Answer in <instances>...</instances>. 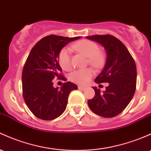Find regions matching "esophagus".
Here are the masks:
<instances>
[{"label": "esophagus", "mask_w": 151, "mask_h": 151, "mask_svg": "<svg viewBox=\"0 0 151 151\" xmlns=\"http://www.w3.org/2000/svg\"><path fill=\"white\" fill-rule=\"evenodd\" d=\"M78 88L79 89H82V90H84V89H86L87 88V87H85V86H81V85H79V86H78Z\"/></svg>", "instance_id": "1"}]
</instances>
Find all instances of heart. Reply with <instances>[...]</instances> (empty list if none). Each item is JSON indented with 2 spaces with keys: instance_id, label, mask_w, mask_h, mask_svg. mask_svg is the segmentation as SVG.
Listing matches in <instances>:
<instances>
[{
  "instance_id": "1",
  "label": "heart",
  "mask_w": 151,
  "mask_h": 151,
  "mask_svg": "<svg viewBox=\"0 0 151 151\" xmlns=\"http://www.w3.org/2000/svg\"><path fill=\"white\" fill-rule=\"evenodd\" d=\"M71 48L77 52L82 53L87 58V63L95 69H100L105 64V55L100 51V47L97 43L88 40L82 39L72 44ZM58 61L61 67L64 70H70L72 67V57L70 50L64 48L59 51ZM94 72L91 69H80L72 73L70 79L72 82L79 84H86L94 76Z\"/></svg>"
}]
</instances>
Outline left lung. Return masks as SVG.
<instances>
[{"mask_svg": "<svg viewBox=\"0 0 151 151\" xmlns=\"http://www.w3.org/2000/svg\"><path fill=\"white\" fill-rule=\"evenodd\" d=\"M86 38L105 47L107 56L105 66L94 82L109 83L103 93L93 87L95 95L87 103L97 115L113 117L126 108L135 94L137 82L135 62L126 46L114 36L93 35Z\"/></svg>", "mask_w": 151, "mask_h": 151, "instance_id": "obj_1", "label": "left lung"}]
</instances>
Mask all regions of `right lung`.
<instances>
[{"instance_id":"1","label":"right lung","mask_w":151,"mask_h":151,"mask_svg":"<svg viewBox=\"0 0 151 151\" xmlns=\"http://www.w3.org/2000/svg\"><path fill=\"white\" fill-rule=\"evenodd\" d=\"M80 38L49 35L31 49L23 69L22 91L26 105L38 118L51 120L60 116L67 107L69 93L77 89L70 82L54 88L52 80L57 77L67 81L57 57L66 44Z\"/></svg>"}]
</instances>
